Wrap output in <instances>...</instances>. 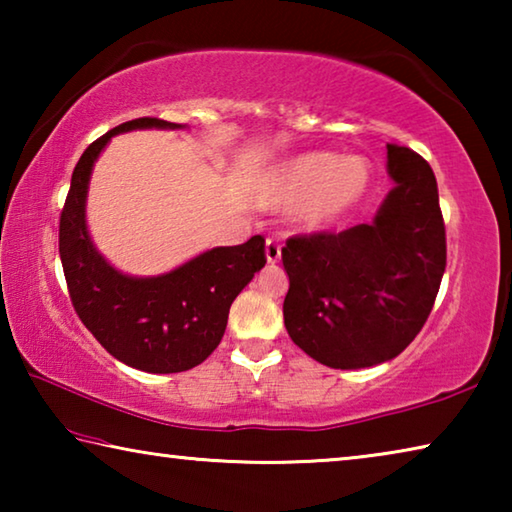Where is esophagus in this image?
Instances as JSON below:
<instances>
[{
	"label": "esophagus",
	"instance_id": "obj_1",
	"mask_svg": "<svg viewBox=\"0 0 512 512\" xmlns=\"http://www.w3.org/2000/svg\"><path fill=\"white\" fill-rule=\"evenodd\" d=\"M282 257V246L277 244L275 239H266V262L268 264H277Z\"/></svg>",
	"mask_w": 512,
	"mask_h": 512
}]
</instances>
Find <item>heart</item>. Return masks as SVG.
<instances>
[{
	"mask_svg": "<svg viewBox=\"0 0 512 512\" xmlns=\"http://www.w3.org/2000/svg\"><path fill=\"white\" fill-rule=\"evenodd\" d=\"M372 185V169L359 155L329 151L302 153L282 162L259 192V201L273 210L300 207V221L309 230H323L341 221L363 203Z\"/></svg>",
	"mask_w": 512,
	"mask_h": 512,
	"instance_id": "b5f03b06",
	"label": "heart"
}]
</instances>
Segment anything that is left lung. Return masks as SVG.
Returning <instances> with one entry per match:
<instances>
[{
    "mask_svg": "<svg viewBox=\"0 0 512 512\" xmlns=\"http://www.w3.org/2000/svg\"><path fill=\"white\" fill-rule=\"evenodd\" d=\"M386 149L395 187L372 223L298 235L282 248L284 325L300 350L329 368L397 357L427 323L447 266L429 162L406 146Z\"/></svg>",
    "mask_w": 512,
    "mask_h": 512,
    "instance_id": "obj_1",
    "label": "left lung"
}]
</instances>
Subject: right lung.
<instances>
[{"label":"right lung","mask_w":512,"mask_h":512,"mask_svg":"<svg viewBox=\"0 0 512 512\" xmlns=\"http://www.w3.org/2000/svg\"><path fill=\"white\" fill-rule=\"evenodd\" d=\"M135 128H183L158 117L119 124L83 151L60 212L58 250L74 311L112 357L144 372H183L221 343L230 305L266 264L264 239L221 246L158 277H131L92 246L85 198L94 162L112 135Z\"/></svg>","instance_id":"right-lung-1"}]
</instances>
